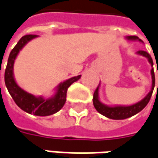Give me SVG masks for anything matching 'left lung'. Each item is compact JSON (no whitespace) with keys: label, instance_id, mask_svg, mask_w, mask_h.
I'll list each match as a JSON object with an SVG mask.
<instances>
[{"label":"left lung","instance_id":"1","mask_svg":"<svg viewBox=\"0 0 158 158\" xmlns=\"http://www.w3.org/2000/svg\"><path fill=\"white\" fill-rule=\"evenodd\" d=\"M129 40H138L139 37L135 35H131L127 37ZM140 41V40H139ZM139 54L146 57L147 59H148L149 63L151 64V66L153 67V60L151 56L145 51H139ZM157 74H158V69H157ZM151 75H152V88L150 92L147 95L146 97L142 100H140L139 102L131 105V106H107L103 105L100 101H99V97H98V91H99V86L96 88V90L93 93V105L94 107L96 108V110L100 113L101 114L105 115L106 117L110 118V119H114V120H121V119H125L131 117L134 114H136L139 112H140L145 106L148 105V103L149 102L150 98L152 96L153 93V90L155 87V74H154V69H151ZM157 90H158V84H157Z\"/></svg>","mask_w":158,"mask_h":158}]
</instances>
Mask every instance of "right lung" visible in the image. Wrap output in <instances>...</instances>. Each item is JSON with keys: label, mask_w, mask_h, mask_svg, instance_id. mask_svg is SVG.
Returning a JSON list of instances; mask_svg holds the SVG:
<instances>
[{"label": "right lung", "mask_w": 158, "mask_h": 158, "mask_svg": "<svg viewBox=\"0 0 158 158\" xmlns=\"http://www.w3.org/2000/svg\"><path fill=\"white\" fill-rule=\"evenodd\" d=\"M36 36L37 35H27L23 36L19 41V43L16 44V46L12 49L8 59L7 67L5 69L4 80H5L6 87L12 97V99L22 110L26 111L28 114L46 116V115H51V114L57 113L63 107L67 100V91L68 87L73 83L76 82L78 79H80L81 75L72 77L67 81H65L64 83H60L55 96L49 99H44L41 97L36 98L32 94H29L27 91L22 90L19 86H18L13 76L14 61L18 53L24 47V45L30 40H32L33 38H35Z\"/></svg>", "instance_id": "add662e5"}]
</instances>
